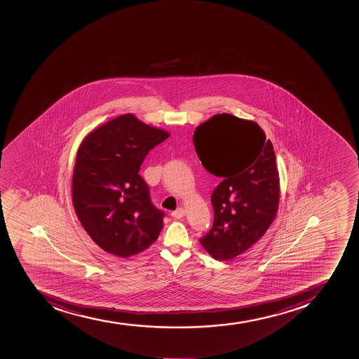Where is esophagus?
<instances>
[{
  "label": "esophagus",
  "mask_w": 359,
  "mask_h": 359,
  "mask_svg": "<svg viewBox=\"0 0 359 359\" xmlns=\"http://www.w3.org/2000/svg\"><path fill=\"white\" fill-rule=\"evenodd\" d=\"M184 214H186V212H184V208H178L177 210H175V212H172V217H175V219H182L184 217Z\"/></svg>",
  "instance_id": "esophagus-1"
}]
</instances>
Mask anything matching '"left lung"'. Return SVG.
I'll use <instances>...</instances> for the list:
<instances>
[{"label": "left lung", "instance_id": "obj_1", "mask_svg": "<svg viewBox=\"0 0 359 359\" xmlns=\"http://www.w3.org/2000/svg\"><path fill=\"white\" fill-rule=\"evenodd\" d=\"M193 140L202 166L223 179L212 191V226L200 243L212 258L230 260L259 241L277 214L273 145L258 124L230 114L198 126Z\"/></svg>", "mask_w": 359, "mask_h": 359}]
</instances>
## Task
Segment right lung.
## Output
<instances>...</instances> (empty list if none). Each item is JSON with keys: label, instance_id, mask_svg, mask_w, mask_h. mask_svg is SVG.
<instances>
[{"label": "right lung", "instance_id": "right-lung-1", "mask_svg": "<svg viewBox=\"0 0 359 359\" xmlns=\"http://www.w3.org/2000/svg\"><path fill=\"white\" fill-rule=\"evenodd\" d=\"M170 133L127 114L86 137L76 154L72 198L82 226L106 252L127 258L147 249L164 226L138 175L147 154Z\"/></svg>", "mask_w": 359, "mask_h": 359}]
</instances>
